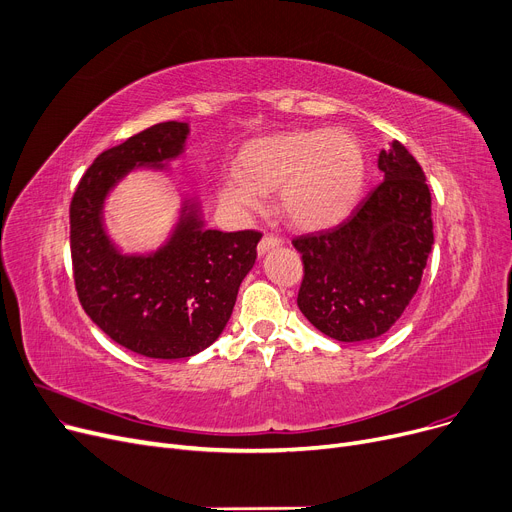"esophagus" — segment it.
I'll return each instance as SVG.
<instances>
[{
  "label": "esophagus",
  "mask_w": 512,
  "mask_h": 512,
  "mask_svg": "<svg viewBox=\"0 0 512 512\" xmlns=\"http://www.w3.org/2000/svg\"><path fill=\"white\" fill-rule=\"evenodd\" d=\"M280 245H282V240H280L278 236H274V234H265V236L259 240L257 253H259V255H265L267 251H272V249H276V247H280Z\"/></svg>",
  "instance_id": "obj_1"
}]
</instances>
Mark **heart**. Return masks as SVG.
<instances>
[{
    "label": "heart",
    "instance_id": "1",
    "mask_svg": "<svg viewBox=\"0 0 512 512\" xmlns=\"http://www.w3.org/2000/svg\"><path fill=\"white\" fill-rule=\"evenodd\" d=\"M365 174L361 145L344 130H297L249 145L240 170L222 180V199L238 213L261 211L278 188L284 218L307 230L342 220L359 197Z\"/></svg>",
    "mask_w": 512,
    "mask_h": 512
}]
</instances>
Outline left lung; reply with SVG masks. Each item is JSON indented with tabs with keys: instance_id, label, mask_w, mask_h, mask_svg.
<instances>
[{
	"instance_id": "left-lung-1",
	"label": "left lung",
	"mask_w": 512,
	"mask_h": 512,
	"mask_svg": "<svg viewBox=\"0 0 512 512\" xmlns=\"http://www.w3.org/2000/svg\"><path fill=\"white\" fill-rule=\"evenodd\" d=\"M384 180L330 230L292 240L303 255L299 309L340 342L386 334L421 284L434 245L432 195L407 147L380 151Z\"/></svg>"
}]
</instances>
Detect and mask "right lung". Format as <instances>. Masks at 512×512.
Listing matches in <instances>:
<instances>
[{"instance_id":"right-lung-1","label":"right lung","mask_w":512,"mask_h":512,"mask_svg":"<svg viewBox=\"0 0 512 512\" xmlns=\"http://www.w3.org/2000/svg\"><path fill=\"white\" fill-rule=\"evenodd\" d=\"M186 122H161L103 151L70 203V253L78 301L107 336L149 359H186L218 340L261 232L205 228L184 199L168 240L151 253H122L103 224L112 188L132 170H166L184 153Z\"/></svg>"}]
</instances>
